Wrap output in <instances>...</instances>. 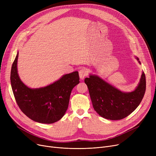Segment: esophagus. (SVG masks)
<instances>
[{"label":"esophagus","instance_id":"obj_1","mask_svg":"<svg viewBox=\"0 0 156 156\" xmlns=\"http://www.w3.org/2000/svg\"><path fill=\"white\" fill-rule=\"evenodd\" d=\"M88 75V71L86 68H81L79 71V75L81 79H83Z\"/></svg>","mask_w":156,"mask_h":156}]
</instances>
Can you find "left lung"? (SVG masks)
<instances>
[{"label": "left lung", "mask_w": 156, "mask_h": 156, "mask_svg": "<svg viewBox=\"0 0 156 156\" xmlns=\"http://www.w3.org/2000/svg\"><path fill=\"white\" fill-rule=\"evenodd\" d=\"M85 83L95 111L104 118L111 120L123 119L133 112L140 104L146 89L144 72L136 88L129 93L122 92L94 75L86 78Z\"/></svg>", "instance_id": "obj_1"}]
</instances>
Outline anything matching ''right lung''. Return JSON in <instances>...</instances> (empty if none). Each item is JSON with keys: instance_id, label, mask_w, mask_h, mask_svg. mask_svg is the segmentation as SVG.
<instances>
[{"instance_id": "add662e5", "label": "right lung", "mask_w": 156, "mask_h": 156, "mask_svg": "<svg viewBox=\"0 0 156 156\" xmlns=\"http://www.w3.org/2000/svg\"><path fill=\"white\" fill-rule=\"evenodd\" d=\"M16 55L11 71V83L16 103L30 119L44 124L60 120L66 111L71 90L79 83L78 71L64 75L60 80L44 88L31 89L19 78Z\"/></svg>"}]
</instances>
